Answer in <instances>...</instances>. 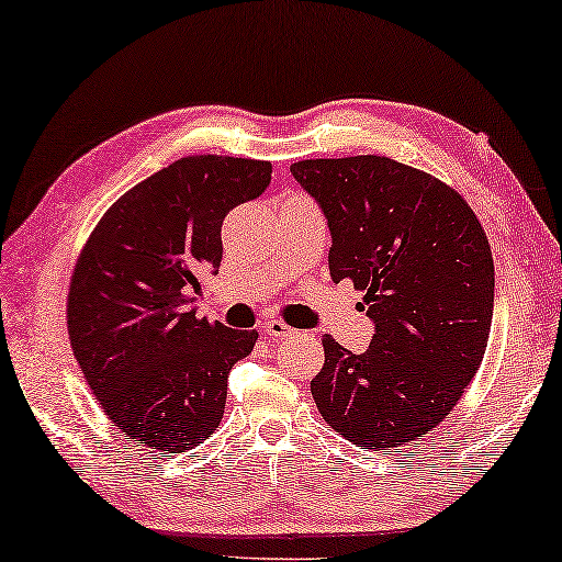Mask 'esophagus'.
Returning a JSON list of instances; mask_svg holds the SVG:
<instances>
[{
	"instance_id": "34e87169",
	"label": "esophagus",
	"mask_w": 562,
	"mask_h": 562,
	"mask_svg": "<svg viewBox=\"0 0 562 562\" xmlns=\"http://www.w3.org/2000/svg\"><path fill=\"white\" fill-rule=\"evenodd\" d=\"M263 334L269 338H289V336L296 334V328L283 324L281 318H271V321H266V324H263Z\"/></svg>"
}]
</instances>
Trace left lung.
Segmentation results:
<instances>
[{
	"label": "left lung",
	"instance_id": "obj_1",
	"mask_svg": "<svg viewBox=\"0 0 562 562\" xmlns=\"http://www.w3.org/2000/svg\"><path fill=\"white\" fill-rule=\"evenodd\" d=\"M291 173L328 218L330 279H351L375 324L361 356L324 336L316 406L356 446H406L456 408L481 368L495 289L488 236L456 189L389 156L306 159Z\"/></svg>",
	"mask_w": 562,
	"mask_h": 562
}]
</instances>
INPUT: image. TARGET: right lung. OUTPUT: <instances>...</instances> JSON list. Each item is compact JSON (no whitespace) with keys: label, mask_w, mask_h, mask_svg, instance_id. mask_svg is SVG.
<instances>
[{"label":"right lung","mask_w":562,"mask_h":562,"mask_svg":"<svg viewBox=\"0 0 562 562\" xmlns=\"http://www.w3.org/2000/svg\"><path fill=\"white\" fill-rule=\"evenodd\" d=\"M269 181V161L183 156L119 196L74 266V358L109 420L159 453L214 434L228 371L259 338L199 318L189 303L201 279L218 271L226 214Z\"/></svg>","instance_id":"add662e5"}]
</instances>
